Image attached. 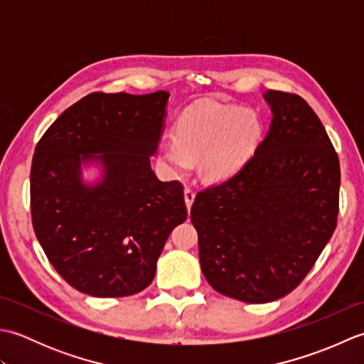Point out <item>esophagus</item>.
Here are the masks:
<instances>
[{"label":"esophagus","instance_id":"esophagus-1","mask_svg":"<svg viewBox=\"0 0 364 364\" xmlns=\"http://www.w3.org/2000/svg\"><path fill=\"white\" fill-rule=\"evenodd\" d=\"M194 200H196V194H194V191L192 189H184V203H186V208L188 210L191 211V208H192V203H194Z\"/></svg>","mask_w":364,"mask_h":364}]
</instances>
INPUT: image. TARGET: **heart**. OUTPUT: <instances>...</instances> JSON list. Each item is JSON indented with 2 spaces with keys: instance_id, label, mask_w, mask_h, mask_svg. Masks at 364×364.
Listing matches in <instances>:
<instances>
[{
  "instance_id": "heart-1",
  "label": "heart",
  "mask_w": 364,
  "mask_h": 364,
  "mask_svg": "<svg viewBox=\"0 0 364 364\" xmlns=\"http://www.w3.org/2000/svg\"><path fill=\"white\" fill-rule=\"evenodd\" d=\"M175 131V137H164L159 144V156L168 172L186 173L200 158L205 180L222 181L250 161L261 142L262 123L253 109L200 102L181 112Z\"/></svg>"
}]
</instances>
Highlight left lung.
<instances>
[{
  "label": "left lung",
  "mask_w": 364,
  "mask_h": 364,
  "mask_svg": "<svg viewBox=\"0 0 364 364\" xmlns=\"http://www.w3.org/2000/svg\"><path fill=\"white\" fill-rule=\"evenodd\" d=\"M272 120L250 161L196 197L202 272L245 304L284 297L314 266L336 227L339 161L304 98L262 94Z\"/></svg>",
  "instance_id": "obj_1"
}]
</instances>
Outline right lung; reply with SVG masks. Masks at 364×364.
Returning a JSON list of instances; mask_svg holds the SVG:
<instances>
[{
    "label": "right lung",
    "instance_id": "add662e5",
    "mask_svg": "<svg viewBox=\"0 0 364 364\" xmlns=\"http://www.w3.org/2000/svg\"><path fill=\"white\" fill-rule=\"evenodd\" d=\"M168 97L95 92L60 114L36 146V236L58 274L92 297L145 289L168 235L188 218L181 184L158 180L150 164Z\"/></svg>",
    "mask_w": 364,
    "mask_h": 364
}]
</instances>
